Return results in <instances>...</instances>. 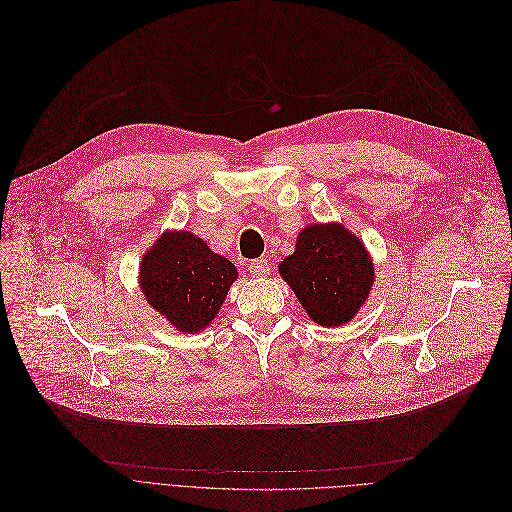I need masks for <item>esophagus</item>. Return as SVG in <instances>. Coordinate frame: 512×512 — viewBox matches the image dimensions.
<instances>
[{
  "mask_svg": "<svg viewBox=\"0 0 512 512\" xmlns=\"http://www.w3.org/2000/svg\"><path fill=\"white\" fill-rule=\"evenodd\" d=\"M248 270H250L252 276H266L270 272V266H268L266 258H258V260H252L248 264Z\"/></svg>",
  "mask_w": 512,
  "mask_h": 512,
  "instance_id": "1",
  "label": "esophagus"
}]
</instances>
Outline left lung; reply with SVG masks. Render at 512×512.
I'll use <instances>...</instances> for the list:
<instances>
[{"label": "left lung", "mask_w": 512, "mask_h": 512, "mask_svg": "<svg viewBox=\"0 0 512 512\" xmlns=\"http://www.w3.org/2000/svg\"><path fill=\"white\" fill-rule=\"evenodd\" d=\"M302 309L323 327L355 317L369 296L373 264L365 246L339 224H317L298 234L296 250L278 266Z\"/></svg>", "instance_id": "obj_1"}]
</instances>
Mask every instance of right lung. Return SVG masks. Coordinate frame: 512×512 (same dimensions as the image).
Listing matches in <instances>:
<instances>
[{"label":"right lung","instance_id":"add662e5","mask_svg":"<svg viewBox=\"0 0 512 512\" xmlns=\"http://www.w3.org/2000/svg\"><path fill=\"white\" fill-rule=\"evenodd\" d=\"M236 266L189 232L163 234L145 254L141 288L177 331L206 329L236 280Z\"/></svg>","mask_w":512,"mask_h":512}]
</instances>
